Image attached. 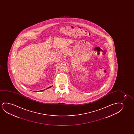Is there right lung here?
I'll use <instances>...</instances> for the list:
<instances>
[{
  "mask_svg": "<svg viewBox=\"0 0 134 134\" xmlns=\"http://www.w3.org/2000/svg\"><path fill=\"white\" fill-rule=\"evenodd\" d=\"M52 86H49V87H48V88H46V89H48V88H50V87H51ZM45 90V89H44V90H40V91H39V92H42V91H44V90Z\"/></svg>",
  "mask_w": 134,
  "mask_h": 134,
  "instance_id": "add662e5",
  "label": "right lung"
}]
</instances>
